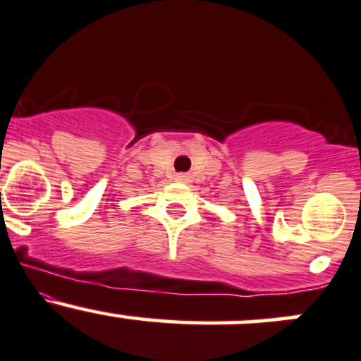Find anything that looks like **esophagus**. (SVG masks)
<instances>
[{"instance_id":"1","label":"esophagus","mask_w":361,"mask_h":361,"mask_svg":"<svg viewBox=\"0 0 361 361\" xmlns=\"http://www.w3.org/2000/svg\"><path fill=\"white\" fill-rule=\"evenodd\" d=\"M174 180L181 181V183H187V181L190 180V174H187V173H178L176 176H174Z\"/></svg>"}]
</instances>
